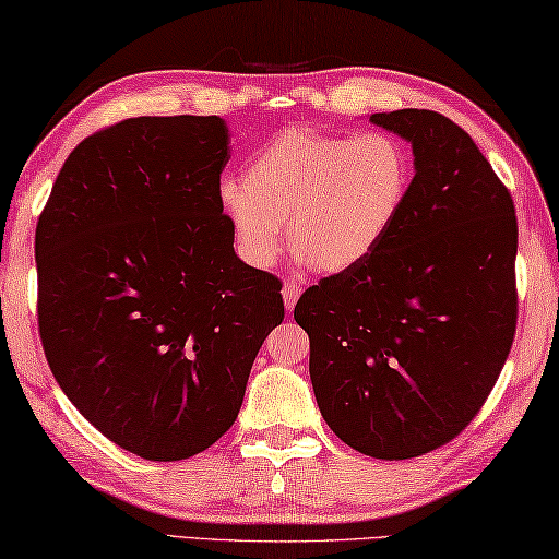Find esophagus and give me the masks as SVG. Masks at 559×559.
<instances>
[{"label": "esophagus", "mask_w": 559, "mask_h": 559, "mask_svg": "<svg viewBox=\"0 0 559 559\" xmlns=\"http://www.w3.org/2000/svg\"><path fill=\"white\" fill-rule=\"evenodd\" d=\"M299 295H302V287H299L297 282H292V280H289V282H285V287H282V297H285V307H287V312H292V309H295Z\"/></svg>", "instance_id": "1"}]
</instances>
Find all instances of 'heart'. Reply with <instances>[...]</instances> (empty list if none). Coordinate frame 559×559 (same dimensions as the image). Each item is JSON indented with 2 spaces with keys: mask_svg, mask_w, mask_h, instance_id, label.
I'll return each mask as SVG.
<instances>
[{
  "mask_svg": "<svg viewBox=\"0 0 559 559\" xmlns=\"http://www.w3.org/2000/svg\"><path fill=\"white\" fill-rule=\"evenodd\" d=\"M415 177V159L388 132L334 134L289 127L252 154L245 182L219 187L239 250L270 264L285 247L317 272L365 262L397 225Z\"/></svg>",
  "mask_w": 559,
  "mask_h": 559,
  "instance_id": "1",
  "label": "heart"
}]
</instances>
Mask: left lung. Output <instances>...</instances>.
I'll list each match as a JSON object with an SVG mask.
<instances>
[{
  "mask_svg": "<svg viewBox=\"0 0 559 559\" xmlns=\"http://www.w3.org/2000/svg\"><path fill=\"white\" fill-rule=\"evenodd\" d=\"M369 122L412 142L405 212L365 262L309 287L295 320L332 432L369 457L409 460L454 440L502 372L518 328V217L452 119L397 109Z\"/></svg>",
  "mask_w": 559,
  "mask_h": 559,
  "instance_id": "8db88e82",
  "label": "left lung"
}]
</instances>
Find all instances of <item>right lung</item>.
Listing matches in <instances>:
<instances>
[{"label": "right lung", "instance_id": "obj_1", "mask_svg": "<svg viewBox=\"0 0 559 559\" xmlns=\"http://www.w3.org/2000/svg\"><path fill=\"white\" fill-rule=\"evenodd\" d=\"M219 117H132L82 140L34 235L47 362L84 419L154 462L235 425L285 320L282 282L235 254Z\"/></svg>", "mask_w": 559, "mask_h": 559}]
</instances>
